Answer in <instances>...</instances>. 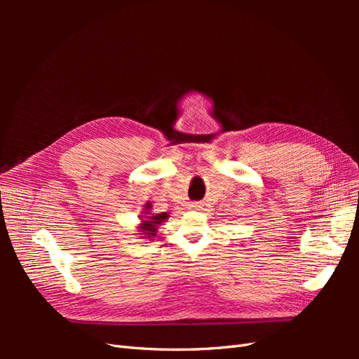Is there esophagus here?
I'll use <instances>...</instances> for the list:
<instances>
[{
	"label": "esophagus",
	"instance_id": "34e87169",
	"mask_svg": "<svg viewBox=\"0 0 359 359\" xmlns=\"http://www.w3.org/2000/svg\"><path fill=\"white\" fill-rule=\"evenodd\" d=\"M189 208H190V210H194V211H199V210H202V205L198 203V202H193V203H190Z\"/></svg>",
	"mask_w": 359,
	"mask_h": 359
}]
</instances>
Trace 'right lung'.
Here are the masks:
<instances>
[{"mask_svg": "<svg viewBox=\"0 0 359 359\" xmlns=\"http://www.w3.org/2000/svg\"><path fill=\"white\" fill-rule=\"evenodd\" d=\"M153 211V205L151 202H147L144 205V212L142 215H139V226H137V232L142 238H147V240H151V238L157 236V229L161 223H165L169 219L170 212H151Z\"/></svg>", "mask_w": 359, "mask_h": 359, "instance_id": "right-lung-1", "label": "right lung"}]
</instances>
